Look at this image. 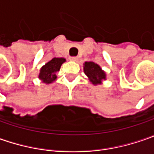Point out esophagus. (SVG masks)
Returning <instances> with one entry per match:
<instances>
[{
    "mask_svg": "<svg viewBox=\"0 0 154 154\" xmlns=\"http://www.w3.org/2000/svg\"><path fill=\"white\" fill-rule=\"evenodd\" d=\"M70 60L73 61V62H77L78 61V57L77 56H71L70 57Z\"/></svg>",
    "mask_w": 154,
    "mask_h": 154,
    "instance_id": "34e87169",
    "label": "esophagus"
}]
</instances>
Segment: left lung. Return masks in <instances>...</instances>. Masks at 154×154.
Wrapping results in <instances>:
<instances>
[{
	"label": "left lung",
	"instance_id": "8db88e82",
	"mask_svg": "<svg viewBox=\"0 0 154 154\" xmlns=\"http://www.w3.org/2000/svg\"><path fill=\"white\" fill-rule=\"evenodd\" d=\"M84 65V72L92 84H100L101 80H105V74L98 64L92 62H86Z\"/></svg>",
	"mask_w": 154,
	"mask_h": 154
}]
</instances>
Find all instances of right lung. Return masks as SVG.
Masks as SVG:
<instances>
[{"instance_id":"add662e5","label":"right lung","mask_w":154,"mask_h":154,"mask_svg":"<svg viewBox=\"0 0 154 154\" xmlns=\"http://www.w3.org/2000/svg\"><path fill=\"white\" fill-rule=\"evenodd\" d=\"M64 62V58H53L41 68L38 78L46 84L53 82L56 79V73L60 70V68Z\"/></svg>"}]
</instances>
